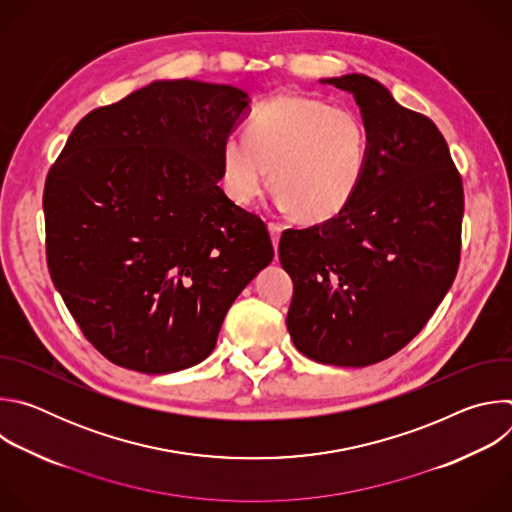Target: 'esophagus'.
Masks as SVG:
<instances>
[{
	"mask_svg": "<svg viewBox=\"0 0 512 512\" xmlns=\"http://www.w3.org/2000/svg\"><path fill=\"white\" fill-rule=\"evenodd\" d=\"M281 225L279 223H269V233H271V241H273V247L277 249V243H279V235H281Z\"/></svg>",
	"mask_w": 512,
	"mask_h": 512,
	"instance_id": "1",
	"label": "esophagus"
}]
</instances>
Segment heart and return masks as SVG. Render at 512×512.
Instances as JSON below:
<instances>
[{"mask_svg": "<svg viewBox=\"0 0 512 512\" xmlns=\"http://www.w3.org/2000/svg\"><path fill=\"white\" fill-rule=\"evenodd\" d=\"M369 162V133L346 107L304 95L259 105L245 139L223 145V182L239 204H251L267 184L302 223H322L354 198Z\"/></svg>", "mask_w": 512, "mask_h": 512, "instance_id": "b5f03b06", "label": "heart"}]
</instances>
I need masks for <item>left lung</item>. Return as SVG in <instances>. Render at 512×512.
<instances>
[{"instance_id":"1","label":"left lung","mask_w":512,"mask_h":512,"mask_svg":"<svg viewBox=\"0 0 512 512\" xmlns=\"http://www.w3.org/2000/svg\"><path fill=\"white\" fill-rule=\"evenodd\" d=\"M354 95L369 162L328 221L287 229L279 261L294 281L287 330L308 358L369 367L409 344L456 279L464 186L435 123L371 77L328 79Z\"/></svg>"}]
</instances>
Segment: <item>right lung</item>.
I'll use <instances>...</instances> for the list:
<instances>
[{
	"instance_id": "right-lung-1",
	"label": "right lung",
	"mask_w": 512,
	"mask_h": 512,
	"mask_svg": "<svg viewBox=\"0 0 512 512\" xmlns=\"http://www.w3.org/2000/svg\"><path fill=\"white\" fill-rule=\"evenodd\" d=\"M247 105L231 85L152 83L85 115L48 170L50 277L117 367L164 375L202 362L273 259L267 225L218 186Z\"/></svg>"
}]
</instances>
